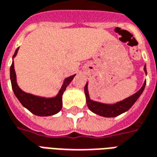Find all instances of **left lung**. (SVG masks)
Listing matches in <instances>:
<instances>
[{"instance_id":"1","label":"left lung","mask_w":157,"mask_h":157,"mask_svg":"<svg viewBox=\"0 0 157 157\" xmlns=\"http://www.w3.org/2000/svg\"><path fill=\"white\" fill-rule=\"evenodd\" d=\"M144 71L146 72L145 67H144ZM145 84H146V82H144V85L142 86V88L138 91L137 93H135L128 98L125 99L122 101L117 102L116 104H113V105L102 104V103L93 101L90 100L89 94H88L87 84H86L85 87H84V93H85V95H86L88 107L91 112H94V113L98 114L100 116L105 117H112L118 116L120 114H122L123 112L128 111L132 105H134V102L137 101V99L142 94V92H143L144 89V86H145Z\"/></svg>"}]
</instances>
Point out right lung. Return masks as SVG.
<instances>
[{
	"mask_svg": "<svg viewBox=\"0 0 157 157\" xmlns=\"http://www.w3.org/2000/svg\"><path fill=\"white\" fill-rule=\"evenodd\" d=\"M17 50L18 49L16 50V52L13 55V57L17 55ZM74 76H75V74L66 78L61 90L59 91L58 94L55 98L45 99L23 92L17 84L16 73H15V70H14L13 62L10 67V77H11L12 87H13L14 94L24 107H26L29 111H30L32 113H34L37 116H51V115H54L61 111V109L63 107L62 96H63V92L65 91L67 86L70 84V82L73 80Z\"/></svg>",
	"mask_w": 157,
	"mask_h": 157,
	"instance_id": "right-lung-1",
	"label": "right lung"
}]
</instances>
